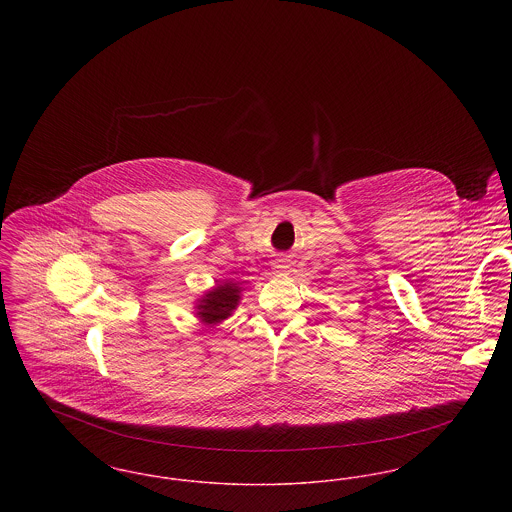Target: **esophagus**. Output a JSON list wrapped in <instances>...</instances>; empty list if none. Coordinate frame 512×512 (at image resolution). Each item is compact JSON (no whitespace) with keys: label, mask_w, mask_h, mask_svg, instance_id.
<instances>
[{"label":"esophagus","mask_w":512,"mask_h":512,"mask_svg":"<svg viewBox=\"0 0 512 512\" xmlns=\"http://www.w3.org/2000/svg\"><path fill=\"white\" fill-rule=\"evenodd\" d=\"M290 268V263L286 261V259H278V261H274V270H278V272H286Z\"/></svg>","instance_id":"34e87169"}]
</instances>
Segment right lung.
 <instances>
[{
	"instance_id": "obj_1",
	"label": "right lung",
	"mask_w": 512,
	"mask_h": 512,
	"mask_svg": "<svg viewBox=\"0 0 512 512\" xmlns=\"http://www.w3.org/2000/svg\"><path fill=\"white\" fill-rule=\"evenodd\" d=\"M240 288L232 282H226L213 292L205 293L201 299V305L197 307V315L203 318L207 324H217L220 320L230 317L232 311L238 305Z\"/></svg>"
}]
</instances>
